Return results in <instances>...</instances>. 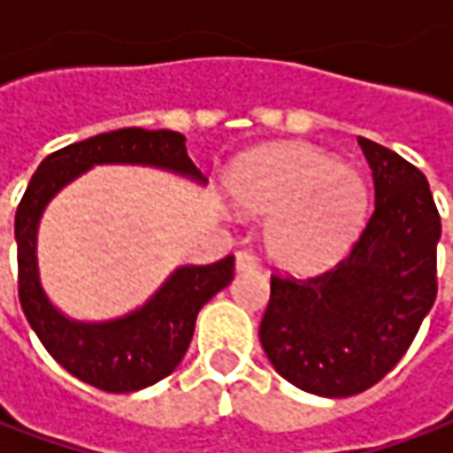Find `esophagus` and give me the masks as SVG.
Here are the masks:
<instances>
[{"label": "esophagus", "mask_w": 453, "mask_h": 453, "mask_svg": "<svg viewBox=\"0 0 453 453\" xmlns=\"http://www.w3.org/2000/svg\"><path fill=\"white\" fill-rule=\"evenodd\" d=\"M259 270V259L252 250H242L236 252V272H257Z\"/></svg>", "instance_id": "obj_1"}]
</instances>
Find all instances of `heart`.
<instances>
[{
	"mask_svg": "<svg viewBox=\"0 0 453 453\" xmlns=\"http://www.w3.org/2000/svg\"><path fill=\"white\" fill-rule=\"evenodd\" d=\"M226 183L239 209L270 214L267 250L292 272L330 265L356 239L368 211V188L356 168L310 146L254 150Z\"/></svg>",
	"mask_w": 453,
	"mask_h": 453,
	"instance_id": "heart-1",
	"label": "heart"
}]
</instances>
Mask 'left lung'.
<instances>
[{
    "instance_id": "left-lung-1",
    "label": "left lung",
    "mask_w": 453,
    "mask_h": 453,
    "mask_svg": "<svg viewBox=\"0 0 453 453\" xmlns=\"http://www.w3.org/2000/svg\"><path fill=\"white\" fill-rule=\"evenodd\" d=\"M373 171L375 209L350 254L318 277L272 274L262 348L292 386L345 398L403 357L436 300L441 219L426 176L357 138Z\"/></svg>"
}]
</instances>
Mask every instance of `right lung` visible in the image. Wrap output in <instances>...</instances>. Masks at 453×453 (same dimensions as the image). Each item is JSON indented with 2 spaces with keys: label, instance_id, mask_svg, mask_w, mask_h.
Returning a JSON list of instances; mask_svg holds the SVG:
<instances>
[{
  "label": "right lung",
  "instance_id": "add662e5",
  "mask_svg": "<svg viewBox=\"0 0 453 453\" xmlns=\"http://www.w3.org/2000/svg\"><path fill=\"white\" fill-rule=\"evenodd\" d=\"M103 164L153 165L196 183H206V179L188 158L181 133L120 128L50 153L37 165L17 206L19 303L35 335L47 353L82 383L108 393H131L149 388L176 371L194 338L199 310L234 280V257L173 270L146 303L123 318L82 322L62 315L40 282V219L67 183Z\"/></svg>",
  "mask_w": 453,
  "mask_h": 453
}]
</instances>
